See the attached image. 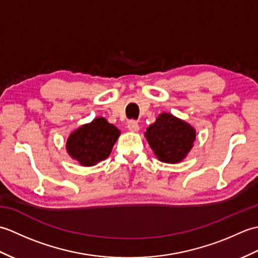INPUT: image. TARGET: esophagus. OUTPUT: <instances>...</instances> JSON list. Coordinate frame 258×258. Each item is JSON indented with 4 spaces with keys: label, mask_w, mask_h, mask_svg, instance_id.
<instances>
[{
    "label": "esophagus",
    "mask_w": 258,
    "mask_h": 258,
    "mask_svg": "<svg viewBox=\"0 0 258 258\" xmlns=\"http://www.w3.org/2000/svg\"><path fill=\"white\" fill-rule=\"evenodd\" d=\"M127 128L131 131V132H139L140 126L139 123L136 120H130L127 123Z\"/></svg>",
    "instance_id": "esophagus-1"
}]
</instances>
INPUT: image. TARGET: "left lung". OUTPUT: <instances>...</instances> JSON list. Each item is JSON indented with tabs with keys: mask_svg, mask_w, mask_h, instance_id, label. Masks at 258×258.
I'll use <instances>...</instances> for the list:
<instances>
[{
	"mask_svg": "<svg viewBox=\"0 0 258 258\" xmlns=\"http://www.w3.org/2000/svg\"><path fill=\"white\" fill-rule=\"evenodd\" d=\"M145 138L158 160L175 164L183 161L188 154L196 132L193 126L183 119L169 113H162L146 130Z\"/></svg>",
	"mask_w": 258,
	"mask_h": 258,
	"instance_id": "obj_1",
	"label": "left lung"
}]
</instances>
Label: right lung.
I'll return each mask as SVG.
<instances>
[{
    "label": "right lung",
    "mask_w": 258,
    "mask_h": 258,
    "mask_svg": "<svg viewBox=\"0 0 258 258\" xmlns=\"http://www.w3.org/2000/svg\"><path fill=\"white\" fill-rule=\"evenodd\" d=\"M120 132L104 117H96L71 133L67 151L82 166H93L108 157Z\"/></svg>",
    "instance_id": "right-lung-1"
}]
</instances>
